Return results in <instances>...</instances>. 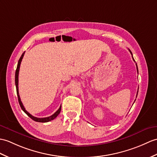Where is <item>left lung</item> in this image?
I'll return each instance as SVG.
<instances>
[{
    "label": "left lung",
    "mask_w": 157,
    "mask_h": 157,
    "mask_svg": "<svg viewBox=\"0 0 157 157\" xmlns=\"http://www.w3.org/2000/svg\"><path fill=\"white\" fill-rule=\"evenodd\" d=\"M128 50H129V52H130L131 55H132V59H133L134 61H134V58H133V56H132V52H131V51H130V49H128ZM136 68H137V71H138V67H137V64H136ZM138 91H137V94H136V97H137V95H138Z\"/></svg>",
    "instance_id": "8db88e82"
}]
</instances>
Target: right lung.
<instances>
[{
	"label": "right lung",
	"instance_id": "add662e5",
	"mask_svg": "<svg viewBox=\"0 0 157 157\" xmlns=\"http://www.w3.org/2000/svg\"><path fill=\"white\" fill-rule=\"evenodd\" d=\"M25 52H23V53L22 54V56L20 57L19 61H18L17 67L16 72H15V85H16L17 94L18 100H19V105H20V106H21L22 110H23L25 112V113H26L27 115L29 116V117H30L32 120H33L34 121L38 122H49V121H51V120H52L56 118L57 116L59 115V114L60 112H61V105H60V107H59V109H58L57 111H56L53 115H52L51 116H49V117H46V118H37V117H35V116H32L31 114H29V113L26 110H25V107L23 106V103H22V101L21 100V98H20V96H19V87H18V86H19V69H20V65H21V61H22V59H23V58Z\"/></svg>",
	"mask_w": 157,
	"mask_h": 157
}]
</instances>
